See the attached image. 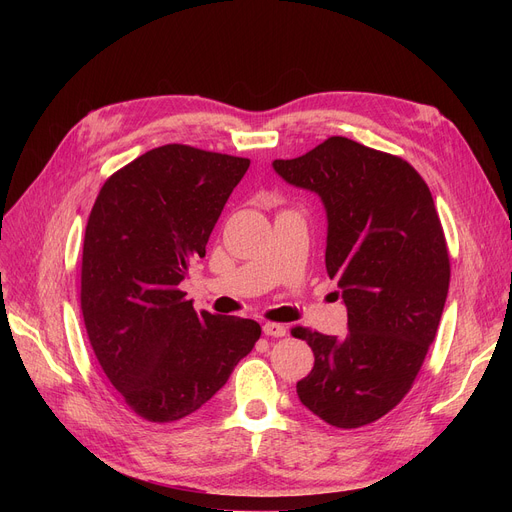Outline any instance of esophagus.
Returning <instances> with one entry per match:
<instances>
[{"instance_id":"1","label":"esophagus","mask_w":512,"mask_h":512,"mask_svg":"<svg viewBox=\"0 0 512 512\" xmlns=\"http://www.w3.org/2000/svg\"><path fill=\"white\" fill-rule=\"evenodd\" d=\"M263 334L265 336H274V338H282V336H286V326L270 324V321H267V324H263Z\"/></svg>"}]
</instances>
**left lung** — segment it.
I'll list each match as a JSON object with an SVG mask.
<instances>
[{"label":"left lung","instance_id":"1","mask_svg":"<svg viewBox=\"0 0 512 512\" xmlns=\"http://www.w3.org/2000/svg\"><path fill=\"white\" fill-rule=\"evenodd\" d=\"M274 170L324 203L326 270L348 313L344 338L292 328L315 355L297 394L334 427L378 421L411 390L446 303L450 257L432 193L409 161L346 137Z\"/></svg>","mask_w":512,"mask_h":512}]
</instances>
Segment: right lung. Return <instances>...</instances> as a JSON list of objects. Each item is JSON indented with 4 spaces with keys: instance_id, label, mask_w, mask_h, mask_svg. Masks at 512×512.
I'll return each instance as SVG.
<instances>
[{
    "instance_id": "obj_1",
    "label": "right lung",
    "mask_w": 512,
    "mask_h": 512,
    "mask_svg": "<svg viewBox=\"0 0 512 512\" xmlns=\"http://www.w3.org/2000/svg\"><path fill=\"white\" fill-rule=\"evenodd\" d=\"M249 164L164 145L107 178L91 209L80 267L85 328L107 380L147 421L201 409L261 336L253 319L197 313L178 288L205 257Z\"/></svg>"
}]
</instances>
